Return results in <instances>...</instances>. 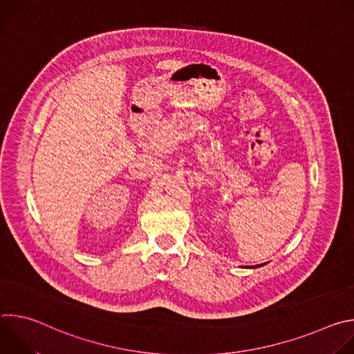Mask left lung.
Returning <instances> with one entry per match:
<instances>
[{"label": "left lung", "instance_id": "obj_1", "mask_svg": "<svg viewBox=\"0 0 354 354\" xmlns=\"http://www.w3.org/2000/svg\"><path fill=\"white\" fill-rule=\"evenodd\" d=\"M263 265H266V263H262V265H255V266H248L249 269H257V268H261V266H263Z\"/></svg>", "mask_w": 354, "mask_h": 354}]
</instances>
